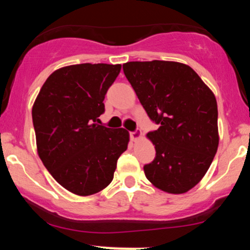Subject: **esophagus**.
Wrapping results in <instances>:
<instances>
[{
	"mask_svg": "<svg viewBox=\"0 0 250 250\" xmlns=\"http://www.w3.org/2000/svg\"><path fill=\"white\" fill-rule=\"evenodd\" d=\"M129 135H130L131 141H137V140L141 139V137H142L141 131H131V133Z\"/></svg>",
	"mask_w": 250,
	"mask_h": 250,
	"instance_id": "esophagus-1",
	"label": "esophagus"
}]
</instances>
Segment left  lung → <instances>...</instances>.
<instances>
[{
    "label": "left lung",
    "mask_w": 250,
    "mask_h": 250,
    "mask_svg": "<svg viewBox=\"0 0 250 250\" xmlns=\"http://www.w3.org/2000/svg\"><path fill=\"white\" fill-rule=\"evenodd\" d=\"M123 71L151 121L156 150L146 177L166 193L183 194L202 180L219 147L217 103L213 91L187 64L127 62Z\"/></svg>",
    "instance_id": "obj_1"
}]
</instances>
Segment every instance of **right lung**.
Masks as SVG:
<instances>
[{
    "mask_svg": "<svg viewBox=\"0 0 250 250\" xmlns=\"http://www.w3.org/2000/svg\"><path fill=\"white\" fill-rule=\"evenodd\" d=\"M120 70L121 64L105 63L63 67L48 77L33 105L40 159L63 188L80 196L107 187L127 150L125 129L97 125Z\"/></svg>",
    "mask_w": 250,
    "mask_h": 250,
    "instance_id": "obj_1",
    "label": "right lung"
}]
</instances>
